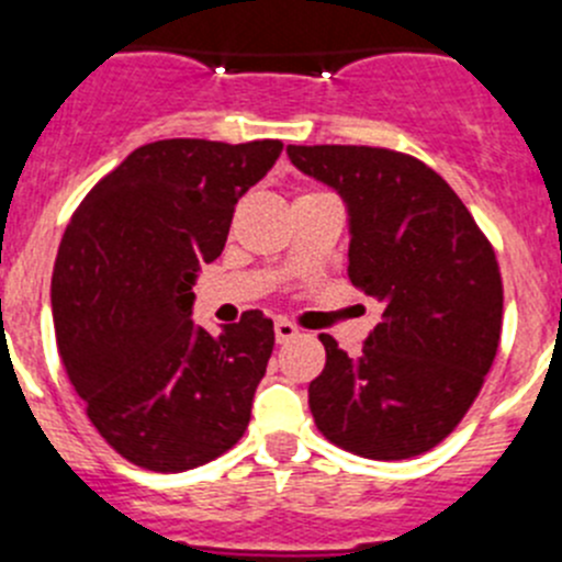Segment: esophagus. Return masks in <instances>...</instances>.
Returning <instances> with one entry per match:
<instances>
[{
  "mask_svg": "<svg viewBox=\"0 0 562 562\" xmlns=\"http://www.w3.org/2000/svg\"><path fill=\"white\" fill-rule=\"evenodd\" d=\"M274 337H277V342H288V340H293V337H299V329L296 326L291 324V321H277L274 324Z\"/></svg>",
  "mask_w": 562,
  "mask_h": 562,
  "instance_id": "1",
  "label": "esophagus"
}]
</instances>
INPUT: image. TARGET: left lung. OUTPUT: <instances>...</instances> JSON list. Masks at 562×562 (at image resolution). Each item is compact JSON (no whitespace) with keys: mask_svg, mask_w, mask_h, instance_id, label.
<instances>
[{"mask_svg":"<svg viewBox=\"0 0 562 562\" xmlns=\"http://www.w3.org/2000/svg\"><path fill=\"white\" fill-rule=\"evenodd\" d=\"M288 159L340 194L348 280L384 307L359 357L321 335L326 368L307 390L315 426L364 459L426 453L459 426L497 353L503 280L492 244L412 156L288 145Z\"/></svg>","mask_w":562,"mask_h":562,"instance_id":"obj_1","label":"left lung"}]
</instances>
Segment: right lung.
Here are the masks:
<instances>
[{"label":"right lung","mask_w":562,"mask_h":562,"mask_svg":"<svg viewBox=\"0 0 562 562\" xmlns=\"http://www.w3.org/2000/svg\"><path fill=\"white\" fill-rule=\"evenodd\" d=\"M280 154V139L143 145L65 231L52 277L59 357L92 426L131 464L194 470L247 431L274 324L249 310L209 335L192 321V285Z\"/></svg>","instance_id":"1"}]
</instances>
